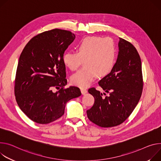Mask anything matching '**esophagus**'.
I'll list each match as a JSON object with an SVG mask.
<instances>
[{
    "mask_svg": "<svg viewBox=\"0 0 161 161\" xmlns=\"http://www.w3.org/2000/svg\"><path fill=\"white\" fill-rule=\"evenodd\" d=\"M81 94H83V95H84V94H85L86 92H87V90L86 89H85V88H81Z\"/></svg>",
    "mask_w": 161,
    "mask_h": 161,
    "instance_id": "esophagus-1",
    "label": "esophagus"
}]
</instances>
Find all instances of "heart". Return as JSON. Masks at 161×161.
<instances>
[{"mask_svg": "<svg viewBox=\"0 0 161 161\" xmlns=\"http://www.w3.org/2000/svg\"><path fill=\"white\" fill-rule=\"evenodd\" d=\"M77 52H67L63 56L64 64L71 70L84 66L71 76V82L82 87L88 86L96 77L103 78L112 70L116 58V47L110 38L87 36L77 46Z\"/></svg>", "mask_w": 161, "mask_h": 161, "instance_id": "heart-1", "label": "heart"}]
</instances>
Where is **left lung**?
Returning <instances> with one entry per match:
<instances>
[{"mask_svg": "<svg viewBox=\"0 0 161 161\" xmlns=\"http://www.w3.org/2000/svg\"><path fill=\"white\" fill-rule=\"evenodd\" d=\"M118 47V58L112 70L98 82L109 95L104 97L95 88L88 91L95 101L86 111L87 117L101 127H112L123 123L137 106L142 94L141 60L137 49L121 38Z\"/></svg>", "mask_w": 161, "mask_h": 161, "instance_id": "left-lung-1", "label": "left lung"}]
</instances>
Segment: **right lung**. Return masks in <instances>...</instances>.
Masks as SVG:
<instances>
[{
	"instance_id": "1",
	"label": "right lung",
	"mask_w": 161,
	"mask_h": 161,
	"mask_svg": "<svg viewBox=\"0 0 161 161\" xmlns=\"http://www.w3.org/2000/svg\"><path fill=\"white\" fill-rule=\"evenodd\" d=\"M75 34L54 29L32 38L24 48L17 69L14 95L21 110L39 124L60 118L71 99L81 93L77 86L67 89L65 51L75 39ZM53 87L61 89L52 92Z\"/></svg>"
}]
</instances>
